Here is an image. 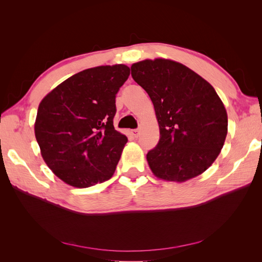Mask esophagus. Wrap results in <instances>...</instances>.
<instances>
[{"mask_svg": "<svg viewBox=\"0 0 262 262\" xmlns=\"http://www.w3.org/2000/svg\"><path fill=\"white\" fill-rule=\"evenodd\" d=\"M140 133H141L140 129H133V130H131V134H132L134 138H138L140 136Z\"/></svg>", "mask_w": 262, "mask_h": 262, "instance_id": "esophagus-1", "label": "esophagus"}]
</instances>
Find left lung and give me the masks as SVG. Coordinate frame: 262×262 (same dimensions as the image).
<instances>
[{"label": "left lung", "mask_w": 262, "mask_h": 262, "mask_svg": "<svg viewBox=\"0 0 262 262\" xmlns=\"http://www.w3.org/2000/svg\"><path fill=\"white\" fill-rule=\"evenodd\" d=\"M131 75L152 100L160 141L146 155L166 181L201 175L216 160L227 134V113L213 86L179 62L157 58L133 63Z\"/></svg>", "instance_id": "left-lung-1"}]
</instances>
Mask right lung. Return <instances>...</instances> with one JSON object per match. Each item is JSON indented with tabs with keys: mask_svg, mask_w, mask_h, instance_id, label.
<instances>
[{
	"mask_svg": "<svg viewBox=\"0 0 262 262\" xmlns=\"http://www.w3.org/2000/svg\"><path fill=\"white\" fill-rule=\"evenodd\" d=\"M129 75L124 64L87 69L39 104L36 140L47 166L66 184L87 188L113 177L128 142L114 126L116 95Z\"/></svg>",
	"mask_w": 262,
	"mask_h": 262,
	"instance_id": "right-lung-1",
	"label": "right lung"
}]
</instances>
